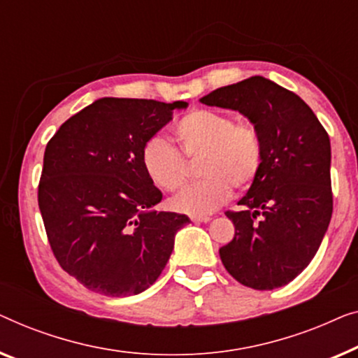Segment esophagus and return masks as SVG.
<instances>
[{"label": "esophagus", "instance_id": "esophagus-1", "mask_svg": "<svg viewBox=\"0 0 358 358\" xmlns=\"http://www.w3.org/2000/svg\"><path fill=\"white\" fill-rule=\"evenodd\" d=\"M191 220L193 222H209L210 217L209 215H191Z\"/></svg>", "mask_w": 358, "mask_h": 358}]
</instances>
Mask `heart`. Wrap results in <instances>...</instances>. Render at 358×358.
<instances>
[{
  "instance_id": "1",
  "label": "heart",
  "mask_w": 358,
  "mask_h": 358,
  "mask_svg": "<svg viewBox=\"0 0 358 358\" xmlns=\"http://www.w3.org/2000/svg\"><path fill=\"white\" fill-rule=\"evenodd\" d=\"M173 136L188 160L199 159L203 180L188 186L170 201L178 213L206 215L227 203L231 191L253 185L263 169L264 144L258 128L236 122L229 113L194 108L173 124ZM141 162L149 180L162 191H177L188 175V164L164 138L144 144Z\"/></svg>"
}]
</instances>
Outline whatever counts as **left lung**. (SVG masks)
I'll return each instance as SVG.
<instances>
[{
  "instance_id": "obj_1",
  "label": "left lung",
  "mask_w": 358,
  "mask_h": 358,
  "mask_svg": "<svg viewBox=\"0 0 358 358\" xmlns=\"http://www.w3.org/2000/svg\"><path fill=\"white\" fill-rule=\"evenodd\" d=\"M201 102L243 113L264 144L263 169L241 209L225 213L235 236L219 250L222 264L255 290L289 284L313 259L332 215L329 136L299 95L261 76Z\"/></svg>"
}]
</instances>
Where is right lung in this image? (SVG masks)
Instances as JSON below:
<instances>
[{"instance_id": "1", "label": "right lung", "mask_w": 358, "mask_h": 358, "mask_svg": "<svg viewBox=\"0 0 358 358\" xmlns=\"http://www.w3.org/2000/svg\"><path fill=\"white\" fill-rule=\"evenodd\" d=\"M186 105L103 97L48 141L38 208L55 258L85 289L107 296L149 289L189 224L150 209L162 193L141 162L144 144Z\"/></svg>"}]
</instances>
